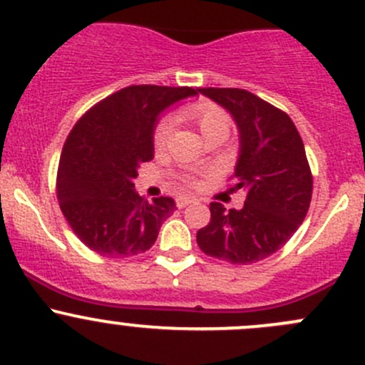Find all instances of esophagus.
I'll use <instances>...</instances> for the list:
<instances>
[{
    "instance_id": "34e87169",
    "label": "esophagus",
    "mask_w": 365,
    "mask_h": 365,
    "mask_svg": "<svg viewBox=\"0 0 365 365\" xmlns=\"http://www.w3.org/2000/svg\"><path fill=\"white\" fill-rule=\"evenodd\" d=\"M190 203H194L192 197H178V200H176V206H178V208H185V206H189Z\"/></svg>"
}]
</instances>
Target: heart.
<instances>
[{"instance_id": "obj_1", "label": "heart", "mask_w": 365, "mask_h": 365, "mask_svg": "<svg viewBox=\"0 0 365 365\" xmlns=\"http://www.w3.org/2000/svg\"><path fill=\"white\" fill-rule=\"evenodd\" d=\"M183 116L189 118L190 121L196 123L203 138L213 134H226L230 132V118L227 114L219 108V106L212 104V102H197V104L189 106L183 109ZM171 121L160 120L157 123L155 130H153V148L157 152L164 150L168 146L169 138H171ZM183 187H196L197 178L194 175H183L182 176Z\"/></svg>"}]
</instances>
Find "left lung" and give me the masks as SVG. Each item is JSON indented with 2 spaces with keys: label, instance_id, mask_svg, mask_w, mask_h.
<instances>
[{
  "label": "left lung",
  "instance_id": "1",
  "mask_svg": "<svg viewBox=\"0 0 365 365\" xmlns=\"http://www.w3.org/2000/svg\"><path fill=\"white\" fill-rule=\"evenodd\" d=\"M231 113L240 132L235 189L245 190L240 210L210 203L208 226L196 235L208 256L251 264L272 256L304 222L312 196V175L304 143L284 111L240 88H200Z\"/></svg>",
  "mask_w": 365,
  "mask_h": 365
}]
</instances>
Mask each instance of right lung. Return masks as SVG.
Returning <instances> with one entry per match:
<instances>
[{
    "instance_id": "right-lung-1",
    "label": "right lung",
    "mask_w": 365,
    "mask_h": 365,
    "mask_svg": "<svg viewBox=\"0 0 365 365\" xmlns=\"http://www.w3.org/2000/svg\"><path fill=\"white\" fill-rule=\"evenodd\" d=\"M194 88L139 84L109 95L73 125L58 165L56 194L68 226L91 251L128 257L148 251L165 219L171 197L139 196L134 180L153 159L159 114Z\"/></svg>"
}]
</instances>
